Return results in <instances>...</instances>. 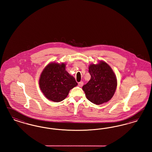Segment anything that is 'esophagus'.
<instances>
[{
  "mask_svg": "<svg viewBox=\"0 0 152 152\" xmlns=\"http://www.w3.org/2000/svg\"><path fill=\"white\" fill-rule=\"evenodd\" d=\"M78 86L80 87H82L83 86V81H80L79 83H78Z\"/></svg>",
  "mask_w": 152,
  "mask_h": 152,
  "instance_id": "1",
  "label": "esophagus"
}]
</instances>
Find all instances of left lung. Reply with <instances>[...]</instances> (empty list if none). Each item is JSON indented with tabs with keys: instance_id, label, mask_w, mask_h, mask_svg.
<instances>
[{
	"instance_id": "8db88e82",
	"label": "left lung",
	"mask_w": 152,
	"mask_h": 152,
	"mask_svg": "<svg viewBox=\"0 0 152 152\" xmlns=\"http://www.w3.org/2000/svg\"><path fill=\"white\" fill-rule=\"evenodd\" d=\"M91 79L83 87L87 99L94 104L100 105L110 100L117 87L116 75L105 62L89 66Z\"/></svg>"
}]
</instances>
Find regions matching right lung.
Listing matches in <instances>:
<instances>
[{"mask_svg":"<svg viewBox=\"0 0 152 152\" xmlns=\"http://www.w3.org/2000/svg\"><path fill=\"white\" fill-rule=\"evenodd\" d=\"M77 85L75 78L65 70V64L52 63L42 73L40 88L49 100L60 102L64 100L69 91Z\"/></svg>","mask_w":152,"mask_h":152,"instance_id":"add662e5","label":"right lung"}]
</instances>
